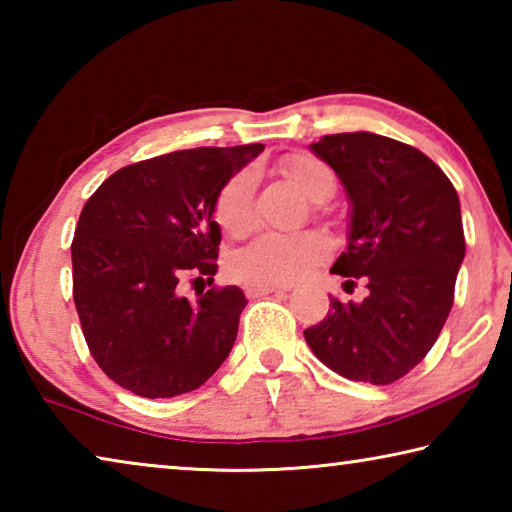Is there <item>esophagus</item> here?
<instances>
[{
	"label": "esophagus",
	"mask_w": 512,
	"mask_h": 512,
	"mask_svg": "<svg viewBox=\"0 0 512 512\" xmlns=\"http://www.w3.org/2000/svg\"><path fill=\"white\" fill-rule=\"evenodd\" d=\"M277 291H289V287H277V284H248L246 296L257 298V296H266V293H277Z\"/></svg>",
	"instance_id": "esophagus-1"
}]
</instances>
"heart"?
I'll list each match as a JSON object with an SVG mask.
<instances>
[{
  "label": "heart",
  "mask_w": 512,
  "mask_h": 512,
  "mask_svg": "<svg viewBox=\"0 0 512 512\" xmlns=\"http://www.w3.org/2000/svg\"><path fill=\"white\" fill-rule=\"evenodd\" d=\"M280 169L311 201H325L334 194V176L325 162L314 155L296 153L280 162ZM255 178L239 171L221 187L214 203V216L232 237L246 235L253 225ZM329 253V244L318 232L300 235H259L230 257V273L248 284H293L309 275Z\"/></svg>",
  "instance_id": "1"
}]
</instances>
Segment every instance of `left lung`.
I'll return each mask as SVG.
<instances>
[{
	"instance_id": "1",
	"label": "left lung",
	"mask_w": 512,
	"mask_h": 512,
	"mask_svg": "<svg viewBox=\"0 0 512 512\" xmlns=\"http://www.w3.org/2000/svg\"><path fill=\"white\" fill-rule=\"evenodd\" d=\"M311 151L352 205L348 248L332 273L366 277L370 296L359 305L332 298L305 339L341 377L393 384L427 357L452 311L465 257L458 194L436 162L391 137L325 135Z\"/></svg>"
}]
</instances>
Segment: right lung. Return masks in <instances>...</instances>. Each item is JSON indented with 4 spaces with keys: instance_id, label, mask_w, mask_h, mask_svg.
<instances>
[{
    "instance_id": "obj_1",
    "label": "right lung",
    "mask_w": 512,
    "mask_h": 512,
    "mask_svg": "<svg viewBox=\"0 0 512 512\" xmlns=\"http://www.w3.org/2000/svg\"><path fill=\"white\" fill-rule=\"evenodd\" d=\"M264 144L173 151L112 173L94 192L72 241L74 305L94 361L149 400L203 386L237 339L246 296L212 287L187 300L185 275L214 282L221 187Z\"/></svg>"
}]
</instances>
